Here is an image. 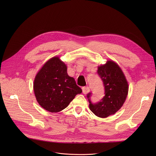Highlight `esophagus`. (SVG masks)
Masks as SVG:
<instances>
[{"label":"esophagus","mask_w":156,"mask_h":156,"mask_svg":"<svg viewBox=\"0 0 156 156\" xmlns=\"http://www.w3.org/2000/svg\"><path fill=\"white\" fill-rule=\"evenodd\" d=\"M82 90H83V94H87L90 91V87H87V86H86V87H83L82 88Z\"/></svg>","instance_id":"34e87169"}]
</instances>
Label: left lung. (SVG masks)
I'll list each match as a JSON object with an SVG mask.
<instances>
[{
  "instance_id": "1",
  "label": "left lung",
  "mask_w": 156,
  "mask_h": 156,
  "mask_svg": "<svg viewBox=\"0 0 156 156\" xmlns=\"http://www.w3.org/2000/svg\"><path fill=\"white\" fill-rule=\"evenodd\" d=\"M98 73L104 83L105 96L96 104L90 100L91 93L87 98L92 112L99 117L106 118L115 114L123 105L128 93V84L122 69L112 60L99 66Z\"/></svg>"
}]
</instances>
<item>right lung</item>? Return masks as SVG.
Wrapping results in <instances>:
<instances>
[{
    "instance_id": "add662e5",
    "label": "right lung",
    "mask_w": 156,
    "mask_h": 156,
    "mask_svg": "<svg viewBox=\"0 0 156 156\" xmlns=\"http://www.w3.org/2000/svg\"><path fill=\"white\" fill-rule=\"evenodd\" d=\"M33 89L39 104L50 112H58L69 105L76 95L82 93L75 79L67 74L66 65L54 57L37 73Z\"/></svg>"
}]
</instances>
